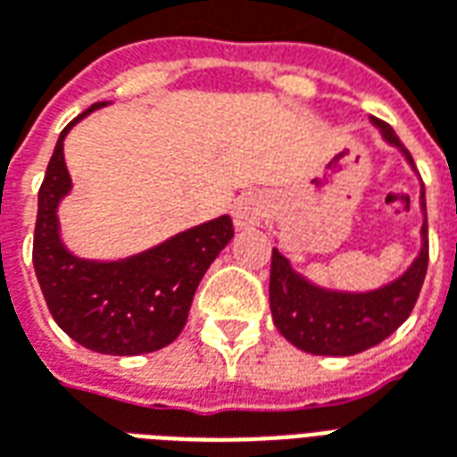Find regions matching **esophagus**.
Here are the masks:
<instances>
[{
    "instance_id": "1",
    "label": "esophagus",
    "mask_w": 457,
    "mask_h": 457,
    "mask_svg": "<svg viewBox=\"0 0 457 457\" xmlns=\"http://www.w3.org/2000/svg\"><path fill=\"white\" fill-rule=\"evenodd\" d=\"M267 215V200L259 193H245L239 195L237 203L232 205V220L237 229H254Z\"/></svg>"
}]
</instances>
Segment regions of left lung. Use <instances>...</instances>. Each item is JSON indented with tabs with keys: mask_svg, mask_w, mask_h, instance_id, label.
Wrapping results in <instances>:
<instances>
[{
	"mask_svg": "<svg viewBox=\"0 0 457 457\" xmlns=\"http://www.w3.org/2000/svg\"><path fill=\"white\" fill-rule=\"evenodd\" d=\"M382 139L403 156L416 170L409 151L389 124L370 117ZM421 249L402 274L389 284L370 291L326 288L291 267L278 247L271 249L269 306L278 333L298 350L311 354L347 357L370 350L392 336L413 311L428 267V225H426V190L421 183Z\"/></svg>",
	"mask_w": 457,
	"mask_h": 457,
	"instance_id": "1",
	"label": "left lung"
}]
</instances>
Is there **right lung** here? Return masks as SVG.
<instances>
[{
    "instance_id": "1",
    "label": "right lung",
    "mask_w": 457,
    "mask_h": 457,
    "mask_svg": "<svg viewBox=\"0 0 457 457\" xmlns=\"http://www.w3.org/2000/svg\"><path fill=\"white\" fill-rule=\"evenodd\" d=\"M107 104L85 110L55 141L38 190L34 269L63 333L93 353L129 357L161 350L180 336L200 278L235 232L229 215H220L121 259H85L65 247L58 208L73 180L63 141L78 121Z\"/></svg>"
}]
</instances>
